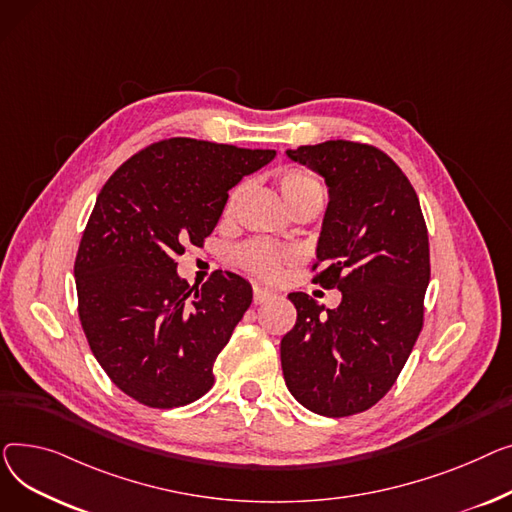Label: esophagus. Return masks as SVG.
I'll list each match as a JSON object with an SVG mask.
<instances>
[{
	"label": "esophagus",
	"instance_id": "34e87169",
	"mask_svg": "<svg viewBox=\"0 0 512 512\" xmlns=\"http://www.w3.org/2000/svg\"><path fill=\"white\" fill-rule=\"evenodd\" d=\"M270 295H273V293H270L268 289L254 285V304H262V302H266V299H268Z\"/></svg>",
	"mask_w": 512,
	"mask_h": 512
}]
</instances>
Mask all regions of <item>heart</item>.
<instances>
[{
    "label": "heart",
    "mask_w": 512,
    "mask_h": 512,
    "mask_svg": "<svg viewBox=\"0 0 512 512\" xmlns=\"http://www.w3.org/2000/svg\"><path fill=\"white\" fill-rule=\"evenodd\" d=\"M277 186L281 190V196L289 210L310 204V202H324V188L318 182V179L302 169V167H289L283 169L277 175ZM242 186H237L231 190L227 204H225V215H231L237 198L242 196ZM297 260V252L291 246H281L273 242H262V239H254V242H248L244 246H239L233 252V262L246 270V273L254 275L256 279L262 281H277L281 279L285 266L293 264Z\"/></svg>",
    "instance_id": "obj_1"
}]
</instances>
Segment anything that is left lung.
<instances>
[{
	"label": "left lung",
	"mask_w": 512,
	"mask_h": 512,
	"mask_svg": "<svg viewBox=\"0 0 512 512\" xmlns=\"http://www.w3.org/2000/svg\"><path fill=\"white\" fill-rule=\"evenodd\" d=\"M287 155L328 186L312 283L343 299L324 312L308 293H289L297 320L281 341L283 376L306 409L347 417L393 388L422 333L428 227L411 182L384 150L326 140Z\"/></svg>",
	"instance_id": "1"
}]
</instances>
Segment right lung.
<instances>
[{"mask_svg":"<svg viewBox=\"0 0 512 512\" xmlns=\"http://www.w3.org/2000/svg\"><path fill=\"white\" fill-rule=\"evenodd\" d=\"M275 155L165 138L119 165L99 192L74 262L78 318L105 374L134 401L173 409L215 384V359L252 287L229 270L190 287L175 260L204 244L229 190Z\"/></svg>","mask_w":512,"mask_h":512,"instance_id":"obj_1","label":"right lung"}]
</instances>
